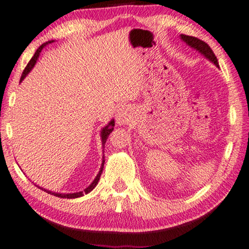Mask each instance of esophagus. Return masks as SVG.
Masks as SVG:
<instances>
[{"instance_id":"34e87169","label":"esophagus","mask_w":249,"mask_h":249,"mask_svg":"<svg viewBox=\"0 0 249 249\" xmlns=\"http://www.w3.org/2000/svg\"><path fill=\"white\" fill-rule=\"evenodd\" d=\"M116 121L117 123L122 125V124H125L126 122H128V113H127V109L126 108H121L120 110L117 111V115H116Z\"/></svg>"}]
</instances>
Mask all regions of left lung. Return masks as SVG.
I'll return each instance as SVG.
<instances>
[{"mask_svg":"<svg viewBox=\"0 0 249 249\" xmlns=\"http://www.w3.org/2000/svg\"><path fill=\"white\" fill-rule=\"evenodd\" d=\"M181 39H183L186 44L190 45L191 47L197 50L199 53H202L206 58H209L212 63H214L216 66H219V63H218V59H216L215 54L213 53L211 47H210L205 41H203L193 36H186V35H181Z\"/></svg>","mask_w":249,"mask_h":249,"instance_id":"obj_1","label":"left lung"}]
</instances>
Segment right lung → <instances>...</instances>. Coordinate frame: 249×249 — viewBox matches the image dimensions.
<instances>
[{
	"mask_svg": "<svg viewBox=\"0 0 249 249\" xmlns=\"http://www.w3.org/2000/svg\"><path fill=\"white\" fill-rule=\"evenodd\" d=\"M51 43V41H50ZM47 45V43L46 44H43L41 45V46L38 48V50L36 51V53H35V55L33 56V58L30 59L29 61V63H28L27 64V66L26 68H24V70H23V72H22V75H21V79H20V82L22 81V80L24 79V76H26L28 73L30 72V70L34 68V65L36 64V61L38 59V57H39V54H40V52L43 51V48L46 46ZM114 121H111L109 124H108L106 127L105 128H103V131H101V139H103V144H105V143H106V141H107V139H108V136H109V134L111 132H113V129H114ZM104 163H105V157H104V159H103V163H101V168H100V171H99V174L97 175V177L94 178V180L92 181V184L90 185V186L88 187V188H86L85 191L83 192H79V193H72V194H58V193H54V192H51V191H47V190H44L45 192H47L48 194H52V195H54V196H57V197H62V198H75V197H80V196H82L83 194H87V193H89V192H91L93 190L94 187H96V185L98 184V180H99V178H100V175H101V173H103V169H104Z\"/></svg>",
	"mask_w": 249,
	"mask_h": 249,
	"instance_id": "1",
	"label": "right lung"
}]
</instances>
